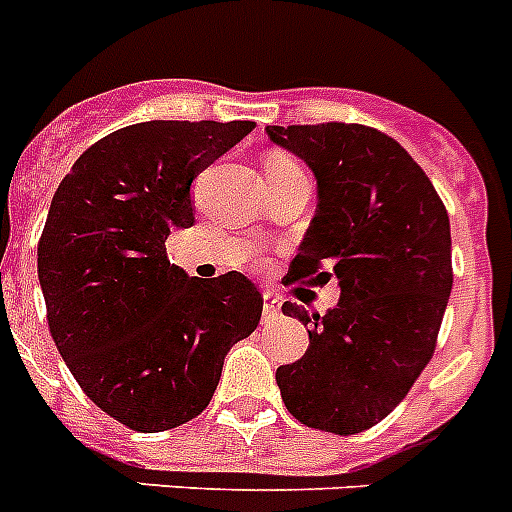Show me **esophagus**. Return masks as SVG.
<instances>
[{
  "mask_svg": "<svg viewBox=\"0 0 512 512\" xmlns=\"http://www.w3.org/2000/svg\"><path fill=\"white\" fill-rule=\"evenodd\" d=\"M279 308H282V300H279L277 292L264 290V323L274 321L279 316Z\"/></svg>",
  "mask_w": 512,
  "mask_h": 512,
  "instance_id": "esophagus-1",
  "label": "esophagus"
}]
</instances>
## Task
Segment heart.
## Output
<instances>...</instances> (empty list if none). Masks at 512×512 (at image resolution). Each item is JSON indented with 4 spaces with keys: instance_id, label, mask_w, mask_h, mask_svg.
<instances>
[{
    "instance_id": "b5f03b06",
    "label": "heart",
    "mask_w": 512,
    "mask_h": 512,
    "mask_svg": "<svg viewBox=\"0 0 512 512\" xmlns=\"http://www.w3.org/2000/svg\"><path fill=\"white\" fill-rule=\"evenodd\" d=\"M287 160H290V157H285V155H274V157H269V160H266V163H287Z\"/></svg>"
}]
</instances>
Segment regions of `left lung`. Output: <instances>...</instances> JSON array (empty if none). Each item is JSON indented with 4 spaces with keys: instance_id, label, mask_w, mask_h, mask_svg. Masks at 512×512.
<instances>
[{
    "instance_id": "1",
    "label": "left lung",
    "mask_w": 512,
    "mask_h": 512,
    "mask_svg": "<svg viewBox=\"0 0 512 512\" xmlns=\"http://www.w3.org/2000/svg\"><path fill=\"white\" fill-rule=\"evenodd\" d=\"M266 134L318 181L316 217L287 285L334 274L342 287L326 316L282 305L310 326V344L277 368V386L298 422L355 435L388 417L435 355L453 287L451 222L425 170L373 126L329 121Z\"/></svg>"
}]
</instances>
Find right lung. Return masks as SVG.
Returning a JSON list of instances; mask_svg holds the SVG:
<instances>
[{"mask_svg": "<svg viewBox=\"0 0 512 512\" xmlns=\"http://www.w3.org/2000/svg\"><path fill=\"white\" fill-rule=\"evenodd\" d=\"M253 121H144L87 147L38 240L48 331L87 399L137 432L202 414L264 298L243 274L189 277L165 256L194 225L191 183Z\"/></svg>", "mask_w": 512, "mask_h": 512, "instance_id": "right-lung-1", "label": "right lung"}]
</instances>
